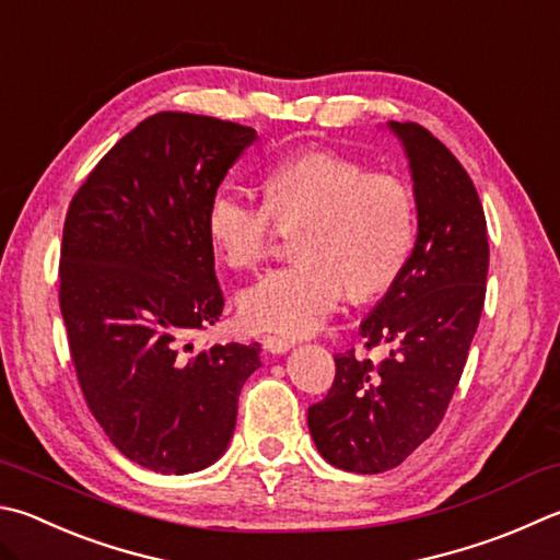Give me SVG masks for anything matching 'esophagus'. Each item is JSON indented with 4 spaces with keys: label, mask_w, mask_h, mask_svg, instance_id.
Wrapping results in <instances>:
<instances>
[{
    "label": "esophagus",
    "mask_w": 560,
    "mask_h": 560,
    "mask_svg": "<svg viewBox=\"0 0 560 560\" xmlns=\"http://www.w3.org/2000/svg\"><path fill=\"white\" fill-rule=\"evenodd\" d=\"M261 348L271 354H283L293 348V340L277 338V335H267V338H261Z\"/></svg>",
    "instance_id": "34e87169"
}]
</instances>
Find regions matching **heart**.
Returning <instances> with one entry per match:
<instances>
[{"mask_svg": "<svg viewBox=\"0 0 560 560\" xmlns=\"http://www.w3.org/2000/svg\"><path fill=\"white\" fill-rule=\"evenodd\" d=\"M264 202L222 183L206 206L208 240L232 269L267 257L277 226L293 228L296 259L240 293L247 328L289 338L318 330L345 289L372 299L392 289L416 245V200L404 178L330 149H308L264 171Z\"/></svg>", "mask_w": 560, "mask_h": 560, "instance_id": "b5f03b06", "label": "heart"}]
</instances>
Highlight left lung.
Instances as JSON below:
<instances>
[{
  "label": "left lung",
  "instance_id": "8db88e82",
  "mask_svg": "<svg viewBox=\"0 0 560 560\" xmlns=\"http://www.w3.org/2000/svg\"><path fill=\"white\" fill-rule=\"evenodd\" d=\"M409 156L419 235L399 281L360 325L374 364L335 354L328 396L308 409L315 448L348 472L404 463L439 429L480 323L490 245L480 196L451 149L416 121L389 125Z\"/></svg>",
  "mask_w": 560,
  "mask_h": 560
}]
</instances>
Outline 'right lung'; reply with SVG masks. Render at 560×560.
Segmentation results:
<instances>
[{
  "label": "right lung",
  "instance_id": "add662e5",
  "mask_svg": "<svg viewBox=\"0 0 560 560\" xmlns=\"http://www.w3.org/2000/svg\"><path fill=\"white\" fill-rule=\"evenodd\" d=\"M257 131L159 112L121 137L70 200L60 313L88 409L129 460L196 472L225 453L259 345L192 350L225 296L206 230L210 192Z\"/></svg>",
  "mask_w": 560,
  "mask_h": 560
}]
</instances>
